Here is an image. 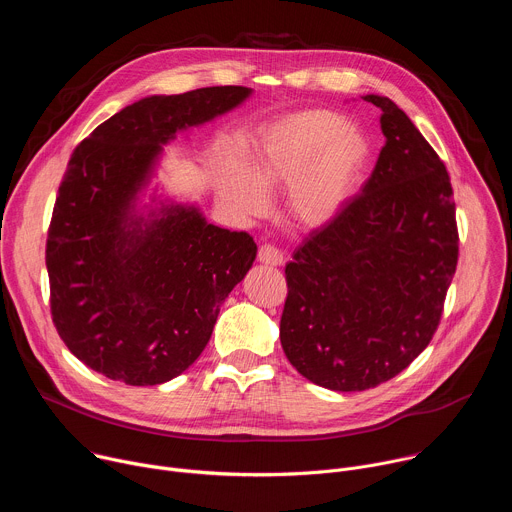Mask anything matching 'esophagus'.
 Here are the masks:
<instances>
[{
  "instance_id": "esophagus-1",
  "label": "esophagus",
  "mask_w": 512,
  "mask_h": 512,
  "mask_svg": "<svg viewBox=\"0 0 512 512\" xmlns=\"http://www.w3.org/2000/svg\"><path fill=\"white\" fill-rule=\"evenodd\" d=\"M257 259H259L261 263L273 265V267H277V265L283 263L281 251H279L277 247H273V245H261V247H259V253H257Z\"/></svg>"
}]
</instances>
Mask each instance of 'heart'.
<instances>
[{"label": "heart", "instance_id": "obj_1", "mask_svg": "<svg viewBox=\"0 0 512 512\" xmlns=\"http://www.w3.org/2000/svg\"><path fill=\"white\" fill-rule=\"evenodd\" d=\"M367 160L369 141L358 127L332 111H302L265 129L251 170H229L223 194L239 212L261 216L267 194L289 186V214L306 227H322L354 196Z\"/></svg>", "mask_w": 512, "mask_h": 512}]
</instances>
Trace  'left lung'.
Returning <instances> with one entry per match:
<instances>
[{
  "label": "left lung",
  "mask_w": 512,
  "mask_h": 512,
  "mask_svg": "<svg viewBox=\"0 0 512 512\" xmlns=\"http://www.w3.org/2000/svg\"><path fill=\"white\" fill-rule=\"evenodd\" d=\"M387 137L371 178L285 265L279 338L308 381L373 389L425 350L458 265L450 174L413 121L387 97Z\"/></svg>",
  "instance_id": "left-lung-1"
}]
</instances>
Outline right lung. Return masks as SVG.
I'll use <instances>...</instances> for the list:
<instances>
[{
    "label": "right lung",
    "mask_w": 512,
    "mask_h": 512,
    "mask_svg": "<svg viewBox=\"0 0 512 512\" xmlns=\"http://www.w3.org/2000/svg\"><path fill=\"white\" fill-rule=\"evenodd\" d=\"M247 87L145 97L70 154L46 239L52 322L89 369L133 387L166 383L200 356L231 289L251 269V235L194 206L131 212L176 131L241 105Z\"/></svg>",
    "instance_id": "1"
}]
</instances>
